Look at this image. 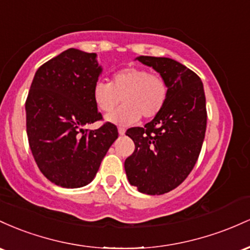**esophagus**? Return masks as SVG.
Here are the masks:
<instances>
[{"mask_svg":"<svg viewBox=\"0 0 250 250\" xmlns=\"http://www.w3.org/2000/svg\"><path fill=\"white\" fill-rule=\"evenodd\" d=\"M118 132H119L120 136H124L126 131H125V128H124V127H119V128H118Z\"/></svg>","mask_w":250,"mask_h":250,"instance_id":"esophagus-1","label":"esophagus"}]
</instances>
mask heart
Listing matches in <instances>:
<instances>
[{
  "instance_id": "obj_1",
  "label": "heart",
  "mask_w": 250,
  "mask_h": 250,
  "mask_svg": "<svg viewBox=\"0 0 250 250\" xmlns=\"http://www.w3.org/2000/svg\"><path fill=\"white\" fill-rule=\"evenodd\" d=\"M169 86L157 73L139 67H126L114 73L111 83L98 80L93 86V100L102 112H111L124 102L107 120L114 124L131 125L140 116L152 119L161 113L167 104Z\"/></svg>"
}]
</instances>
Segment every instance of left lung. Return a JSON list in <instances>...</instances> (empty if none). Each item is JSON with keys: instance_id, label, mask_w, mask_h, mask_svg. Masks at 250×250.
Instances as JSON below:
<instances>
[{"instance_id": "8db88e82", "label": "left lung", "mask_w": 250, "mask_h": 250, "mask_svg": "<svg viewBox=\"0 0 250 250\" xmlns=\"http://www.w3.org/2000/svg\"><path fill=\"white\" fill-rule=\"evenodd\" d=\"M136 60L167 80L169 95L158 116L126 131L134 151L124 167L139 192L163 195L177 188L197 162L207 128L206 95L200 77L178 61L144 55Z\"/></svg>"}]
</instances>
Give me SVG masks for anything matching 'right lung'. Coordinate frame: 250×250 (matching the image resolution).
<instances>
[{
  "instance_id": "obj_1",
  "label": "right lung",
  "mask_w": 250,
  "mask_h": 250,
  "mask_svg": "<svg viewBox=\"0 0 250 250\" xmlns=\"http://www.w3.org/2000/svg\"><path fill=\"white\" fill-rule=\"evenodd\" d=\"M95 53L69 48L38 69L26 100L27 136L39 169L52 183L81 188L93 181L117 126L102 120L93 86L102 74Z\"/></svg>"
}]
</instances>
